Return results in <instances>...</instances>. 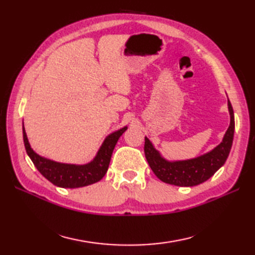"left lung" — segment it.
<instances>
[{"instance_id": "obj_1", "label": "left lung", "mask_w": 255, "mask_h": 255, "mask_svg": "<svg viewBox=\"0 0 255 255\" xmlns=\"http://www.w3.org/2000/svg\"><path fill=\"white\" fill-rule=\"evenodd\" d=\"M230 126L223 142L213 151L198 158L186 161L167 162L159 154L148 138H144V154L156 177L162 182L176 186H195L213 176L228 158L235 133V117L231 103L228 101Z\"/></svg>"}]
</instances>
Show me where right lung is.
<instances>
[{
	"instance_id": "obj_1",
	"label": "right lung",
	"mask_w": 255,
	"mask_h": 255,
	"mask_svg": "<svg viewBox=\"0 0 255 255\" xmlns=\"http://www.w3.org/2000/svg\"><path fill=\"white\" fill-rule=\"evenodd\" d=\"M127 127L119 129L118 131L110 134L105 141L103 142L95 159L85 165H73V164H63L57 163L35 153L27 140L25 129L23 127V138L27 154L29 155L32 163L37 167L42 175L48 181L51 182L53 185L59 187H82L90 185L102 180L103 176L106 174L108 165H110L111 156L113 150L118 141L119 137L126 130Z\"/></svg>"
}]
</instances>
